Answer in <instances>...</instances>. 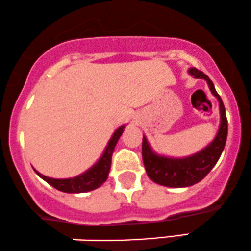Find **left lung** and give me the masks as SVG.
Returning <instances> with one entry per match:
<instances>
[{"mask_svg":"<svg viewBox=\"0 0 251 251\" xmlns=\"http://www.w3.org/2000/svg\"><path fill=\"white\" fill-rule=\"evenodd\" d=\"M189 74L195 78L206 79L210 85L212 94L219 101L220 127L213 142L197 155L176 159L155 155L149 147L145 137H143L142 155L148 176L153 182L166 187H174V188L193 186L201 181L218 162L227 137V119L225 114V107L219 94L216 92L213 82L211 81L210 77L205 75L202 71L198 70L197 68L189 69Z\"/></svg>","mask_w":251,"mask_h":251,"instance_id":"1","label":"left lung"}]
</instances>
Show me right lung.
<instances>
[{"label":"right lung","instance_id":"1","mask_svg":"<svg viewBox=\"0 0 251 251\" xmlns=\"http://www.w3.org/2000/svg\"><path fill=\"white\" fill-rule=\"evenodd\" d=\"M124 127H125V126H121V127H119L114 132V134H113L111 140H109L108 145H107L106 150H104L100 161H99L92 169L85 172L84 174L76 176V177L74 178H65V180H57V178L48 177V176L39 174L38 172L37 174L39 175L43 180H45L46 182L50 183L52 187H54V188L58 189L60 192L84 193L96 189L107 180V177H108L109 169H111L113 151H114L115 145H117L118 140H119L121 133H123Z\"/></svg>","mask_w":251,"mask_h":251}]
</instances>
